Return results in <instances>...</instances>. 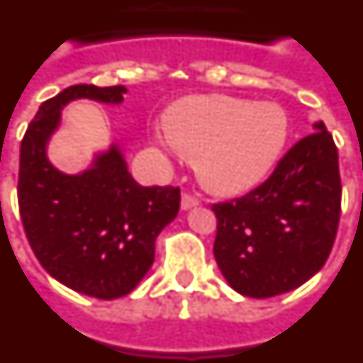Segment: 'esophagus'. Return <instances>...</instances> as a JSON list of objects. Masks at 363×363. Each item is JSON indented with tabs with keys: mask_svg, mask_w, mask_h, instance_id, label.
Here are the masks:
<instances>
[{
	"mask_svg": "<svg viewBox=\"0 0 363 363\" xmlns=\"http://www.w3.org/2000/svg\"><path fill=\"white\" fill-rule=\"evenodd\" d=\"M197 205H199V199H197V197L190 196V194H182V199H181L182 210H190Z\"/></svg>",
	"mask_w": 363,
	"mask_h": 363,
	"instance_id": "34e87169",
	"label": "esophagus"
}]
</instances>
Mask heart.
I'll return each mask as SVG.
<instances>
[{
  "instance_id": "heart-1",
  "label": "heart",
  "mask_w": 363,
  "mask_h": 363,
  "mask_svg": "<svg viewBox=\"0 0 363 363\" xmlns=\"http://www.w3.org/2000/svg\"><path fill=\"white\" fill-rule=\"evenodd\" d=\"M164 133L177 153L194 160L206 190L236 196L269 175L286 147L290 121L275 103L194 96L167 111Z\"/></svg>"
}]
</instances>
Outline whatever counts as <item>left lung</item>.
<instances>
[{
	"label": "left lung",
	"mask_w": 363,
	"mask_h": 363,
	"mask_svg": "<svg viewBox=\"0 0 363 363\" xmlns=\"http://www.w3.org/2000/svg\"><path fill=\"white\" fill-rule=\"evenodd\" d=\"M280 158L266 182L212 205L214 257L233 290L267 299L299 288L327 262L342 212L337 149L323 121Z\"/></svg>",
	"instance_id": "1"
}]
</instances>
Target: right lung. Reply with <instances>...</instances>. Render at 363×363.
I'll list each match as a JSON object with an SVG mask.
<instances>
[{
  "label": "right lung",
  "mask_w": 363,
  "mask_h": 363,
  "mask_svg": "<svg viewBox=\"0 0 363 363\" xmlns=\"http://www.w3.org/2000/svg\"><path fill=\"white\" fill-rule=\"evenodd\" d=\"M125 86L75 84L44 101L20 147L18 205L33 252L53 279L96 299L135 290L155 260V242L179 214L181 190L140 186L116 144L68 175L48 158V142L69 101H123Z\"/></svg>",
  "instance_id": "add662e5"
}]
</instances>
